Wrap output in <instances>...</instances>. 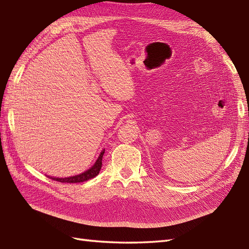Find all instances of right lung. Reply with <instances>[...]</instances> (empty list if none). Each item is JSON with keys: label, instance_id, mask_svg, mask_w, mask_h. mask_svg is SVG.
Listing matches in <instances>:
<instances>
[{"label": "right lung", "instance_id": "add662e5", "mask_svg": "<svg viewBox=\"0 0 249 249\" xmlns=\"http://www.w3.org/2000/svg\"><path fill=\"white\" fill-rule=\"evenodd\" d=\"M104 153H105V149L101 153L100 157L96 160V162L94 163V165L89 169L88 171H86L82 174L76 175V176H73V177H68V178H54V177H50L53 179V180L56 181H59V182H68V183H77V182H84L89 180L91 178H94L98 173H100V170L102 167V160H103V156Z\"/></svg>", "mask_w": 249, "mask_h": 249}]
</instances>
